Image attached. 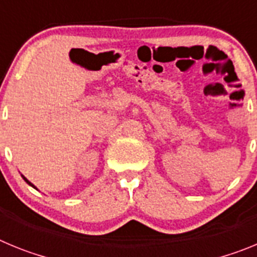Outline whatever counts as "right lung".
Here are the masks:
<instances>
[{
	"label": "right lung",
	"mask_w": 257,
	"mask_h": 257,
	"mask_svg": "<svg viewBox=\"0 0 257 257\" xmlns=\"http://www.w3.org/2000/svg\"><path fill=\"white\" fill-rule=\"evenodd\" d=\"M22 178H23V179H24V181H26V183H27V184H29V185H31V187H33V188H35V189H37V188H36V187H35V185H33V184H32V183H31V181H29V180H28V179H27V178H26V176H23V175H22Z\"/></svg>",
	"instance_id": "right-lung-1"
}]
</instances>
